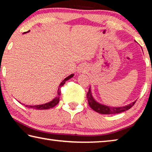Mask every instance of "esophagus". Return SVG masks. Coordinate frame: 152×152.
I'll return each mask as SVG.
<instances>
[{"label": "esophagus", "instance_id": "esophagus-1", "mask_svg": "<svg viewBox=\"0 0 152 152\" xmlns=\"http://www.w3.org/2000/svg\"><path fill=\"white\" fill-rule=\"evenodd\" d=\"M88 70V66L86 64H82L78 68V72L81 73H85Z\"/></svg>", "mask_w": 152, "mask_h": 152}]
</instances>
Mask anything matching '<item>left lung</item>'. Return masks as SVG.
I'll list each match as a JSON object with an SVG mask.
<instances>
[{
  "label": "left lung",
  "instance_id": "1",
  "mask_svg": "<svg viewBox=\"0 0 152 152\" xmlns=\"http://www.w3.org/2000/svg\"><path fill=\"white\" fill-rule=\"evenodd\" d=\"M87 99H88V104L89 106L92 108V109H93L94 111H96L101 114H104V115H113V114H118V113H121L125 111V110L130 109L134 104L135 102H133L132 103L127 105L125 107H108L107 105L101 104L97 102L94 98L92 96L91 88H89L88 92H87L86 94Z\"/></svg>",
  "mask_w": 152,
  "mask_h": 152
}]
</instances>
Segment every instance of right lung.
I'll list each match as a JSON object with an SVG mask.
<instances>
[{
  "label": "right lung",
  "instance_id": "right-lung-1",
  "mask_svg": "<svg viewBox=\"0 0 152 152\" xmlns=\"http://www.w3.org/2000/svg\"><path fill=\"white\" fill-rule=\"evenodd\" d=\"M29 31H28L27 32H25V33H27L29 32ZM74 76V74H71L69 76L67 77L64 80L61 82L60 86H59V88H58V94H57V96H56L54 99L53 100V101H51L50 102H48V103H45V104H39V105H33V106H31V105H25V107H27L28 108H31V109H38V110H45V109H51V108H52L53 107H55L56 104H58L59 101H60V87L62 86L64 84H65L66 81L70 79L71 78H72Z\"/></svg>",
  "mask_w": 152,
  "mask_h": 152
}]
</instances>
